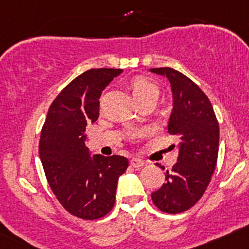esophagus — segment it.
Masks as SVG:
<instances>
[{
  "label": "esophagus",
  "instance_id": "obj_1",
  "mask_svg": "<svg viewBox=\"0 0 249 249\" xmlns=\"http://www.w3.org/2000/svg\"><path fill=\"white\" fill-rule=\"evenodd\" d=\"M144 164H145V163H144L142 160H139V158H132V160H130V165L132 166V168H136V169L142 168Z\"/></svg>",
  "mask_w": 249,
  "mask_h": 249
}]
</instances>
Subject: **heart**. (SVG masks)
<instances>
[{"mask_svg":"<svg viewBox=\"0 0 249 249\" xmlns=\"http://www.w3.org/2000/svg\"><path fill=\"white\" fill-rule=\"evenodd\" d=\"M130 89L136 102L143 99V98L149 97V95H158L157 85H156L154 81L150 80V79L142 75L136 76V78H133L132 80H131ZM137 135H139V133H135V136Z\"/></svg>","mask_w":249,"mask_h":249,"instance_id":"heart-1","label":"heart"}]
</instances>
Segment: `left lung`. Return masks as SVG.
Segmentation results:
<instances>
[{"label": "left lung", "instance_id": "left-lung-1", "mask_svg": "<svg viewBox=\"0 0 249 249\" xmlns=\"http://www.w3.org/2000/svg\"><path fill=\"white\" fill-rule=\"evenodd\" d=\"M150 72L166 76L170 83L173 111L168 131L179 138L177 163L166 171L165 183L151 198L162 212L178 214L195 206L210 183L217 162L218 123L208 97L188 76L170 67Z\"/></svg>", "mask_w": 249, "mask_h": 249}]
</instances>
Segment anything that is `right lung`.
Wrapping results in <instances>:
<instances>
[{
	"label": "right lung",
	"mask_w": 249,
	"mask_h": 249,
	"mask_svg": "<svg viewBox=\"0 0 249 249\" xmlns=\"http://www.w3.org/2000/svg\"><path fill=\"white\" fill-rule=\"evenodd\" d=\"M116 68H92L60 92L41 130L39 154L49 187L65 209L84 220H97L113 208L117 183L129 160L123 156L91 157L85 145L87 124L99 117V98Z\"/></svg>",
	"instance_id": "right-lung-1"
}]
</instances>
